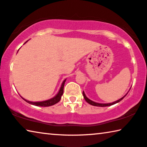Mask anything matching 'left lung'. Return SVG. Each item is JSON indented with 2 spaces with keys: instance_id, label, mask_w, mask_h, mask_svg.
<instances>
[{
  "instance_id": "8db88e82",
  "label": "left lung",
  "mask_w": 147,
  "mask_h": 147,
  "mask_svg": "<svg viewBox=\"0 0 147 147\" xmlns=\"http://www.w3.org/2000/svg\"><path fill=\"white\" fill-rule=\"evenodd\" d=\"M82 94H83V96H84V100H86V101L88 103V104H90V105H92V106H99V107H106V106H111V105H113V104H116V103H118V102H119L120 101H121V100L124 98L125 96H126V95H125V96H123V98H121V99L118 100H117V101H115V102H113V103H109V104H99V103L94 102L92 101V100H90V99H88V98L86 97V95H85V94H84V92H82Z\"/></svg>"
}]
</instances>
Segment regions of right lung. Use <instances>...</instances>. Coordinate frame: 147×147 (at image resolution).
I'll list each match as a JSON object with an SVG mask.
<instances>
[{"mask_svg":"<svg viewBox=\"0 0 147 147\" xmlns=\"http://www.w3.org/2000/svg\"><path fill=\"white\" fill-rule=\"evenodd\" d=\"M26 42H27V41H26ZM65 81H66V80H65L63 82V84H62V85H61V88L59 90V92H58L57 94L55 96L54 98H51V99L46 100V101L39 102H32L28 101V100L24 99V98H23V99L26 102H27L28 103H29V104H32V105H34V106H36L47 107V106H53V105L55 104H57V103H58L60 101V100H61V96H62L63 94V88H64V85H65Z\"/></svg>","mask_w":147,"mask_h":147,"instance_id":"1","label":"right lung"}]
</instances>
